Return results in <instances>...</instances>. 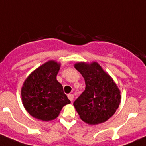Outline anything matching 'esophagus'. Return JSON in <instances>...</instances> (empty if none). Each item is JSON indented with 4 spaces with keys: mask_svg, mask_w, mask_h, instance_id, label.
I'll return each instance as SVG.
<instances>
[{
    "mask_svg": "<svg viewBox=\"0 0 146 146\" xmlns=\"http://www.w3.org/2000/svg\"><path fill=\"white\" fill-rule=\"evenodd\" d=\"M68 98H69L70 100V101H73V98H74V96H73V94H68Z\"/></svg>",
    "mask_w": 146,
    "mask_h": 146,
    "instance_id": "34e87169",
    "label": "esophagus"
}]
</instances>
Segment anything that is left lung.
<instances>
[{"label":"left lung","mask_w":146,"mask_h":146,"mask_svg":"<svg viewBox=\"0 0 146 146\" xmlns=\"http://www.w3.org/2000/svg\"><path fill=\"white\" fill-rule=\"evenodd\" d=\"M74 67L82 75L86 84L84 91L73 103L79 117L90 125L105 122L118 108L120 90L98 63L78 62Z\"/></svg>","instance_id":"1"}]
</instances>
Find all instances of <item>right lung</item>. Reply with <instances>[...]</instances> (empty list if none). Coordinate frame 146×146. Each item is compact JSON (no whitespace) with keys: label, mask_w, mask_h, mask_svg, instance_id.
Segmentation results:
<instances>
[{"label":"right lung","mask_w":146,"mask_h":146,"mask_svg":"<svg viewBox=\"0 0 146 146\" xmlns=\"http://www.w3.org/2000/svg\"><path fill=\"white\" fill-rule=\"evenodd\" d=\"M60 63L50 60L29 75L21 89L22 102L32 117L43 121L54 120L70 101L56 80Z\"/></svg>","instance_id":"right-lung-1"}]
</instances>
